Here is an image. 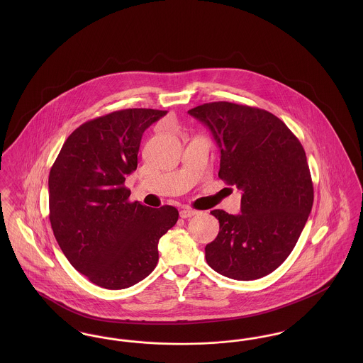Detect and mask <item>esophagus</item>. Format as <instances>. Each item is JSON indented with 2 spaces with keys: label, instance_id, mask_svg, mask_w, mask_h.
Instances as JSON below:
<instances>
[{
  "label": "esophagus",
  "instance_id": "34e87169",
  "mask_svg": "<svg viewBox=\"0 0 363 363\" xmlns=\"http://www.w3.org/2000/svg\"><path fill=\"white\" fill-rule=\"evenodd\" d=\"M197 213H199L197 211L190 209V208H184V209L179 211V216H181L182 219H188V218H191V216H194V215H197Z\"/></svg>",
  "mask_w": 363,
  "mask_h": 363
}]
</instances>
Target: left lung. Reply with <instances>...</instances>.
I'll return each mask as SVG.
<instances>
[{
  "label": "left lung",
  "mask_w": 363,
  "mask_h": 363,
  "mask_svg": "<svg viewBox=\"0 0 363 363\" xmlns=\"http://www.w3.org/2000/svg\"><path fill=\"white\" fill-rule=\"evenodd\" d=\"M220 150L219 178L242 191L241 213H211L219 234L206 246L208 265L223 277L255 280L290 256L313 207L306 154L286 123L257 107L212 102L188 111Z\"/></svg>",
  "instance_id": "1"
}]
</instances>
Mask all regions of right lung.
I'll use <instances>...</instances> for the list:
<instances>
[{"instance_id":"add662e5","label":"right lung","mask_w":363,"mask_h":363,"mask_svg":"<svg viewBox=\"0 0 363 363\" xmlns=\"http://www.w3.org/2000/svg\"><path fill=\"white\" fill-rule=\"evenodd\" d=\"M166 110L126 108L80 125L49 175L54 237L73 268L96 286L121 290L155 269L157 242L178 220L172 206L128 201L143 133Z\"/></svg>"}]
</instances>
